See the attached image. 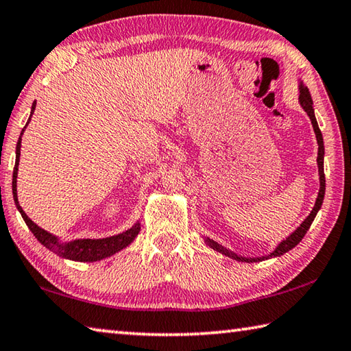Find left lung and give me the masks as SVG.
I'll return each instance as SVG.
<instances>
[{
	"mask_svg": "<svg viewBox=\"0 0 351 351\" xmlns=\"http://www.w3.org/2000/svg\"><path fill=\"white\" fill-rule=\"evenodd\" d=\"M299 103H301L302 109L307 112V114L311 119V124H313V129L316 133V139H317V145H319V149H317V167H319V182H321V187H319V193H317L316 197V202H315V207L311 210V213L305 218V221L302 222L301 226H299L295 232H293L289 238L284 239L281 244L276 247V250L270 253L269 256H263V258H242L238 256L237 253H233L230 250H227L222 245H219L218 242H215L212 239H206V242L208 244V247H212L213 250L216 252H221L222 254H226V256L232 258V259H237V261H242V263H258V261H264V259H269L273 256H281V254L287 253L289 250H291L293 247H296L299 242L302 241V238L305 237V233L311 226V222H313L316 213L319 212V208L322 206V201H324V195H326V175H324V141H322V133L319 130V125H317V121L315 118V110H313V101H311L310 97V92L307 87H304L302 84L299 86Z\"/></svg>",
	"mask_w": 351,
	"mask_h": 351,
	"instance_id": "8db88e82",
	"label": "left lung"
}]
</instances>
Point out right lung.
<instances>
[{
    "mask_svg": "<svg viewBox=\"0 0 351 351\" xmlns=\"http://www.w3.org/2000/svg\"><path fill=\"white\" fill-rule=\"evenodd\" d=\"M35 104L36 103L32 104L30 117L35 112ZM29 121H30V118H29ZM29 121H27V124H29ZM24 129H23V132H24ZM23 132H21V135H23ZM20 149H21V136H20V139H18V144H16V161H15V169H14V180H12V192H14V199L16 204V208L20 210L24 222L30 228V232L34 233V237L40 241L44 247L49 248V250H52L53 253H56L61 258L80 261V263H93V261H99L103 258L112 256L113 253L123 250V248H125L133 239L136 238V234L139 233V230H141L139 222H136V224L132 228H129L127 232L117 234V237H110V238H104V239H75L72 242H66V244H62V242H60L58 238L53 237V234H50L46 230H43L41 227H38L35 222L24 213V210L21 208L20 204H18L16 175H18V162H20Z\"/></svg>",
    "mask_w": 351,
    "mask_h": 351,
    "instance_id": "obj_1",
    "label": "right lung"
}]
</instances>
